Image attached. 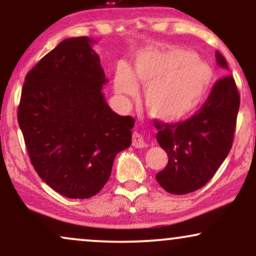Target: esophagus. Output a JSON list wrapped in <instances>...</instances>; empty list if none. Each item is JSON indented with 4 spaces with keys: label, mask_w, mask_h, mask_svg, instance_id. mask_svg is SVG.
<instances>
[{
    "label": "esophagus",
    "mask_w": 256,
    "mask_h": 256,
    "mask_svg": "<svg viewBox=\"0 0 256 256\" xmlns=\"http://www.w3.org/2000/svg\"><path fill=\"white\" fill-rule=\"evenodd\" d=\"M132 146L134 148H146V146H148L146 140H143V137L138 132H134V134H132Z\"/></svg>",
    "instance_id": "1"
}]
</instances>
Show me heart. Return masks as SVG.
<instances>
[{
  "label": "heart",
  "instance_id": "heart-1",
  "mask_svg": "<svg viewBox=\"0 0 256 256\" xmlns=\"http://www.w3.org/2000/svg\"><path fill=\"white\" fill-rule=\"evenodd\" d=\"M134 75L148 85L146 104L152 118L174 122L192 114L213 83L210 64L194 52L173 49L144 50L134 61ZM114 88L120 96H134L138 85L128 66L119 67Z\"/></svg>",
  "mask_w": 256,
  "mask_h": 256
}]
</instances>
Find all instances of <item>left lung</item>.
<instances>
[{"label": "left lung", "instance_id": "1", "mask_svg": "<svg viewBox=\"0 0 256 256\" xmlns=\"http://www.w3.org/2000/svg\"><path fill=\"white\" fill-rule=\"evenodd\" d=\"M216 64L228 70L225 58L216 52ZM240 110V94L232 76L214 84L202 107L184 122H155L156 140L168 162L156 174L167 192L184 195L204 186L231 150Z\"/></svg>", "mask_w": 256, "mask_h": 256}]
</instances>
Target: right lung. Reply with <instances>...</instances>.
<instances>
[{"instance_id":"1","label":"right lung","mask_w":256,"mask_h":256,"mask_svg":"<svg viewBox=\"0 0 256 256\" xmlns=\"http://www.w3.org/2000/svg\"><path fill=\"white\" fill-rule=\"evenodd\" d=\"M89 37L67 38L26 74L18 122L42 180L70 198L96 195L131 144L132 116L106 102L107 83Z\"/></svg>"}]
</instances>
